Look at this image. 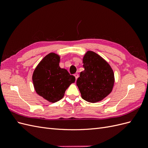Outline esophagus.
Returning a JSON list of instances; mask_svg holds the SVG:
<instances>
[{
    "instance_id": "1",
    "label": "esophagus",
    "mask_w": 148,
    "mask_h": 148,
    "mask_svg": "<svg viewBox=\"0 0 148 148\" xmlns=\"http://www.w3.org/2000/svg\"><path fill=\"white\" fill-rule=\"evenodd\" d=\"M74 76H75V77L76 79H77V78H78V76H79V75H78V73H75V74H74Z\"/></svg>"
}]
</instances>
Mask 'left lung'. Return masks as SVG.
Instances as JSON below:
<instances>
[{
    "mask_svg": "<svg viewBox=\"0 0 148 148\" xmlns=\"http://www.w3.org/2000/svg\"><path fill=\"white\" fill-rule=\"evenodd\" d=\"M83 64L84 70L77 81L82 97L89 102H99L112 91L115 82L113 70L102 57L91 51L84 54Z\"/></svg>",
    "mask_w": 148,
    "mask_h": 148,
    "instance_id": "8db88e82",
    "label": "left lung"
}]
</instances>
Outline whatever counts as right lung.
<instances>
[{
	"label": "right lung",
	"instance_id": "right-lung-1",
	"mask_svg": "<svg viewBox=\"0 0 148 148\" xmlns=\"http://www.w3.org/2000/svg\"><path fill=\"white\" fill-rule=\"evenodd\" d=\"M60 56L51 52L34 70L32 79L36 92L47 101L54 103L64 96L66 89L75 83V77L59 66Z\"/></svg>",
	"mask_w": 148,
	"mask_h": 148
}]
</instances>
